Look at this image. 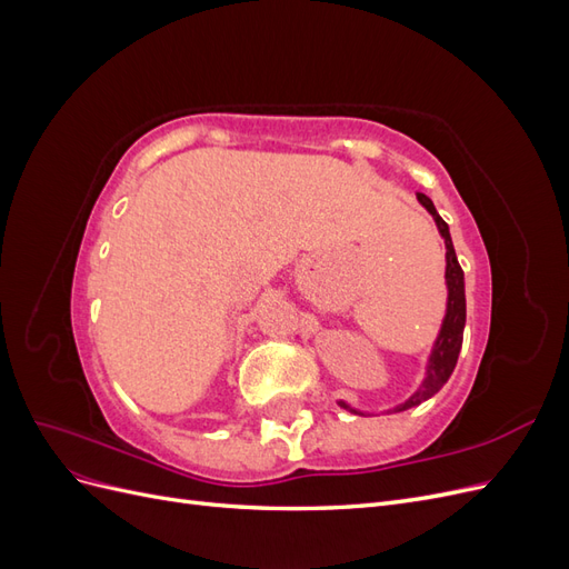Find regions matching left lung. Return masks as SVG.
Segmentation results:
<instances>
[{
  "label": "left lung",
  "mask_w": 569,
  "mask_h": 569,
  "mask_svg": "<svg viewBox=\"0 0 569 569\" xmlns=\"http://www.w3.org/2000/svg\"><path fill=\"white\" fill-rule=\"evenodd\" d=\"M418 199H420L425 209L435 216L437 228H439L443 242H446V282H449V311H446L441 335L435 343L432 358H429L427 380L422 382V387L416 393L410 396V399L403 406L396 408V412L408 410L412 406L427 401L429 396H435L446 385V380H449L456 363H458V353H460V347H462V330H465V282H462V268L458 263L456 249H453V242H451L449 226H446L443 218L437 213L432 199L425 197L422 192H418ZM343 408H349V406H343Z\"/></svg>",
  "instance_id": "obj_1"
}]
</instances>
